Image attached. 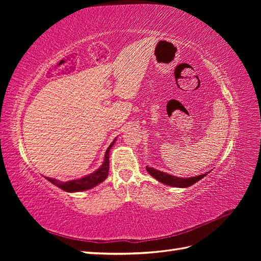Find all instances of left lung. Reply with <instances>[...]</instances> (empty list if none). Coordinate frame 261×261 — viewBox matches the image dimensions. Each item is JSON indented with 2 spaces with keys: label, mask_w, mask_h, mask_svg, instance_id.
<instances>
[{
  "label": "left lung",
  "mask_w": 261,
  "mask_h": 261,
  "mask_svg": "<svg viewBox=\"0 0 261 261\" xmlns=\"http://www.w3.org/2000/svg\"><path fill=\"white\" fill-rule=\"evenodd\" d=\"M146 170L148 171L150 175L154 177L156 180H159L160 183H163V184L169 185V186H173V187H180V188L192 186L193 184L197 183V181L200 180L201 178H203V176H206L207 173H209V172H207V173H204V174H201V175L184 178V177L173 176V175L168 174V173H164L162 171H158L155 169L149 168L148 165L146 167Z\"/></svg>",
  "instance_id": "obj_1"
}]
</instances>
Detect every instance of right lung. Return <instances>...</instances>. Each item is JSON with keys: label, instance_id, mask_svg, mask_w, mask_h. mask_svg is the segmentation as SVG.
<instances>
[{"label": "right lung", "instance_id": "obj_1", "mask_svg": "<svg viewBox=\"0 0 261 261\" xmlns=\"http://www.w3.org/2000/svg\"><path fill=\"white\" fill-rule=\"evenodd\" d=\"M115 143V139L113 140V143L109 146V148L107 149L106 154H105V161L102 163L101 167L94 171L91 174L84 176L82 178L78 179H73V180H68V181H60L55 178H51V177H45L49 181H51L52 184H54L55 186L60 187L61 189L68 193H76V192H83V191H87V189H90L94 186H97L98 184L102 183L109 174V153H110V149L113 147Z\"/></svg>", "mask_w": 261, "mask_h": 261}]
</instances>
